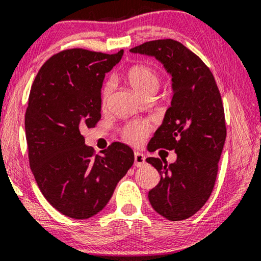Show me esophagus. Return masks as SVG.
Here are the masks:
<instances>
[{
	"label": "esophagus",
	"instance_id": "obj_1",
	"mask_svg": "<svg viewBox=\"0 0 261 261\" xmlns=\"http://www.w3.org/2000/svg\"><path fill=\"white\" fill-rule=\"evenodd\" d=\"M145 155L141 152H136L135 153V166L137 168H141V166L145 165Z\"/></svg>",
	"mask_w": 261,
	"mask_h": 261
}]
</instances>
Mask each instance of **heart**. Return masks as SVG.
Listing matches in <instances>:
<instances>
[{
    "mask_svg": "<svg viewBox=\"0 0 261 261\" xmlns=\"http://www.w3.org/2000/svg\"><path fill=\"white\" fill-rule=\"evenodd\" d=\"M126 79L132 89L143 97L150 93H155L159 88V77L153 69L145 65H135L129 69ZM115 88V81L110 79L103 85L100 100L104 107L108 104L110 95ZM150 132V124L146 120H134L124 125L120 129V135L124 141L131 144H138L145 141L147 134Z\"/></svg>",
    "mask_w": 261,
    "mask_h": 261,
    "instance_id": "heart-1",
    "label": "heart"
}]
</instances>
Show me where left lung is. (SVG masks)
I'll return each mask as SVG.
<instances>
[{
    "label": "left lung",
    "instance_id": "1",
    "mask_svg": "<svg viewBox=\"0 0 261 261\" xmlns=\"http://www.w3.org/2000/svg\"><path fill=\"white\" fill-rule=\"evenodd\" d=\"M152 56L172 77V100L149 151L174 150L177 161L146 158L161 174L149 191L153 210L179 221L199 211L211 196L226 138L224 107L215 77L203 61L180 42L155 40L130 49Z\"/></svg>",
    "mask_w": 261,
    "mask_h": 261
}]
</instances>
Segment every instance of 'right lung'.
<instances>
[{
    "instance_id": "add662e5",
    "label": "right lung",
    "mask_w": 261,
    "mask_h": 261,
    "mask_svg": "<svg viewBox=\"0 0 261 261\" xmlns=\"http://www.w3.org/2000/svg\"><path fill=\"white\" fill-rule=\"evenodd\" d=\"M123 53L63 50L42 65L31 87L24 118L30 169L45 199L73 219L102 211L134 164L130 146L115 142L95 155L81 134L100 119L104 77Z\"/></svg>"
}]
</instances>
